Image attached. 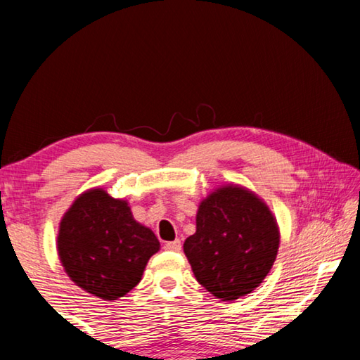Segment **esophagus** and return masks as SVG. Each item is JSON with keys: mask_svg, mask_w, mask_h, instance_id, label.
Here are the masks:
<instances>
[{"mask_svg": "<svg viewBox=\"0 0 360 360\" xmlns=\"http://www.w3.org/2000/svg\"><path fill=\"white\" fill-rule=\"evenodd\" d=\"M165 249H167V251H172V252H179L181 251V241L179 240L168 241V243H165Z\"/></svg>", "mask_w": 360, "mask_h": 360, "instance_id": "esophagus-1", "label": "esophagus"}]
</instances>
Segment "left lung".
<instances>
[{
  "label": "left lung",
  "instance_id": "8db88e82",
  "mask_svg": "<svg viewBox=\"0 0 360 360\" xmlns=\"http://www.w3.org/2000/svg\"><path fill=\"white\" fill-rule=\"evenodd\" d=\"M279 230L257 195L224 186L198 206L197 231L184 252L197 281L221 300H236L259 288L275 264Z\"/></svg>",
  "mask_w": 360,
  "mask_h": 360
}]
</instances>
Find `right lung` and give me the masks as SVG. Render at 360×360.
<instances>
[{
    "instance_id": "add662e5",
    "label": "right lung",
    "mask_w": 360,
    "mask_h": 360,
    "mask_svg": "<svg viewBox=\"0 0 360 360\" xmlns=\"http://www.w3.org/2000/svg\"><path fill=\"white\" fill-rule=\"evenodd\" d=\"M57 249L72 283L103 300H117L141 281L160 243L154 231L133 219L125 200L92 188L65 212Z\"/></svg>"
}]
</instances>
